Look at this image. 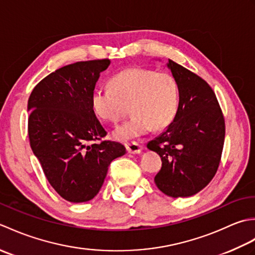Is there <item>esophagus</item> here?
<instances>
[{
  "label": "esophagus",
  "instance_id": "esophagus-1",
  "mask_svg": "<svg viewBox=\"0 0 255 255\" xmlns=\"http://www.w3.org/2000/svg\"><path fill=\"white\" fill-rule=\"evenodd\" d=\"M126 148H127V151L129 153H133V154L140 153V152H141V149H142L141 145H140L136 141H131V142L126 143Z\"/></svg>",
  "mask_w": 255,
  "mask_h": 255
}]
</instances>
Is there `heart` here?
Here are the masks:
<instances>
[{"instance_id": "b5f03b06", "label": "heart", "mask_w": 255, "mask_h": 255, "mask_svg": "<svg viewBox=\"0 0 255 255\" xmlns=\"http://www.w3.org/2000/svg\"><path fill=\"white\" fill-rule=\"evenodd\" d=\"M110 86L92 92L91 105L97 116L112 124L126 115L129 106L132 117L114 132L119 140L140 137L151 128L162 130L176 116L180 92L170 73L129 68L114 75Z\"/></svg>"}]
</instances>
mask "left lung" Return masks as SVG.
<instances>
[{"label": "left lung", "mask_w": 255, "mask_h": 255, "mask_svg": "<svg viewBox=\"0 0 255 255\" xmlns=\"http://www.w3.org/2000/svg\"><path fill=\"white\" fill-rule=\"evenodd\" d=\"M176 80L180 104L174 121L148 149L162 161L154 177L161 192L171 197H188L213 180L223 153L226 125L223 111L210 85L199 75L169 59Z\"/></svg>", "instance_id": "1"}]
</instances>
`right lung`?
<instances>
[{"label":"right lung","mask_w":255,"mask_h":255,"mask_svg":"<svg viewBox=\"0 0 255 255\" xmlns=\"http://www.w3.org/2000/svg\"><path fill=\"white\" fill-rule=\"evenodd\" d=\"M110 59L79 61L47 75L28 100V137L48 182L68 202L83 203L99 193L111 162L126 153L104 140L91 95Z\"/></svg>","instance_id":"add662e5"}]
</instances>
